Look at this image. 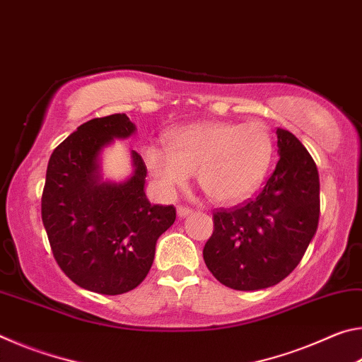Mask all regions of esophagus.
<instances>
[{
    "instance_id": "1",
    "label": "esophagus",
    "mask_w": 362,
    "mask_h": 362,
    "mask_svg": "<svg viewBox=\"0 0 362 362\" xmlns=\"http://www.w3.org/2000/svg\"><path fill=\"white\" fill-rule=\"evenodd\" d=\"M192 212H193L192 207H187V206H179V207H177V214H179L180 218L189 216V214H192Z\"/></svg>"
}]
</instances>
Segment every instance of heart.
<instances>
[{
  "label": "heart",
  "mask_w": 362,
  "mask_h": 362,
  "mask_svg": "<svg viewBox=\"0 0 362 362\" xmlns=\"http://www.w3.org/2000/svg\"><path fill=\"white\" fill-rule=\"evenodd\" d=\"M167 145H148L144 159L159 189L173 193L193 174L220 204L249 198L265 177L273 144L259 122H199L169 134Z\"/></svg>",
  "instance_id": "b5f03b06"
}]
</instances>
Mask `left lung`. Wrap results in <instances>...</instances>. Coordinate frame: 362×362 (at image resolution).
Wrapping results in <instances>:
<instances>
[{
	"label": "left lung",
	"instance_id": "obj_1",
	"mask_svg": "<svg viewBox=\"0 0 362 362\" xmlns=\"http://www.w3.org/2000/svg\"><path fill=\"white\" fill-rule=\"evenodd\" d=\"M279 159L265 187L243 206L214 214L206 267L235 291L267 289L293 272L320 222V174L302 142L278 129Z\"/></svg>",
	"mask_w": 362,
	"mask_h": 362
}]
</instances>
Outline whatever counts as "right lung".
Listing matches in <instances>:
<instances>
[{"label":"right lung","mask_w":362,"mask_h":362,"mask_svg":"<svg viewBox=\"0 0 362 362\" xmlns=\"http://www.w3.org/2000/svg\"><path fill=\"white\" fill-rule=\"evenodd\" d=\"M134 132L124 113L90 119L52 151L46 170L41 217L54 259L73 283L103 296L142 283L158 238L175 222L174 206L146 199V166L137 151L129 179L102 180V150Z\"/></svg>","instance_id":"add662e5"}]
</instances>
